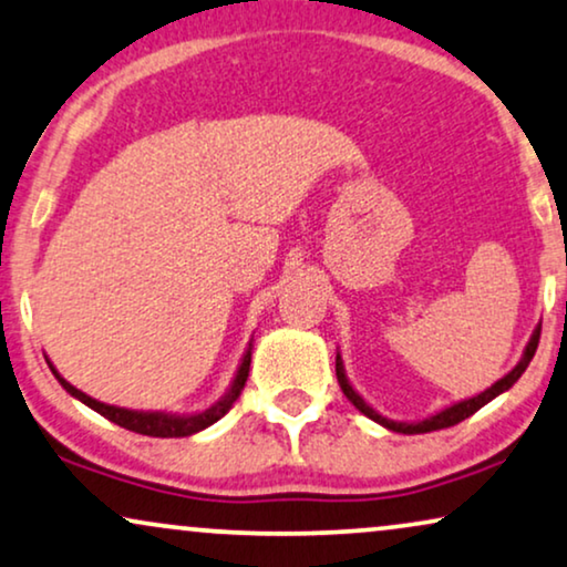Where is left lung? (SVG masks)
Listing matches in <instances>:
<instances>
[{"instance_id":"obj_1","label":"left lung","mask_w":567,"mask_h":567,"mask_svg":"<svg viewBox=\"0 0 567 567\" xmlns=\"http://www.w3.org/2000/svg\"><path fill=\"white\" fill-rule=\"evenodd\" d=\"M539 333H542V326H536L532 338H528L526 349H524V357H520L518 364L513 367V370H511L508 374H505V378H499V380L495 382V385L487 388V391L480 393V395H474V399L458 401V403H453V406L437 411V414H432V416H427V419H419V422H393V419L378 414V411H374V409L370 406V403H367V401L362 399V395H359V393L354 391V388H351L347 372H343V359H341V354H336V378H338V385H341L343 395H347V399H349L351 403H354V406H357L359 411H362L364 416H370L372 422L382 424V427H385V430L401 432V435H422V432H435V430L453 427V424H458V422H463V419L472 416L474 411H480V409L484 406V403H489L492 399H497L499 393H505V391H508V388H513V382H516V380L520 378V374L526 372L528 362H532L534 354H536V347H539Z\"/></svg>"}]
</instances>
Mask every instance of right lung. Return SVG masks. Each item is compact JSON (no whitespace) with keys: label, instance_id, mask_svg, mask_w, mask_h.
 <instances>
[{"label":"right lung","instance_id":"add662e5","mask_svg":"<svg viewBox=\"0 0 567 567\" xmlns=\"http://www.w3.org/2000/svg\"><path fill=\"white\" fill-rule=\"evenodd\" d=\"M47 362H49V359H47ZM249 362H252V343H249L245 357H241V364H239L237 374H234L229 391L220 395V399L213 403V406H208L205 411H195V414H166V411H135V409L109 406V403L95 401V399H91V395H85L83 391H78L75 385H70V382L56 372V367L51 362H49V370L54 372L59 385H62L70 395H75V399L83 401L85 406L99 411L101 416H106L109 422L120 424V427H124V430L137 432V435H148V437H187V435H195V432H200L205 427H210V424H216L218 419L234 406V401L239 399L241 388H245V382H247Z\"/></svg>","mask_w":567,"mask_h":567}]
</instances>
